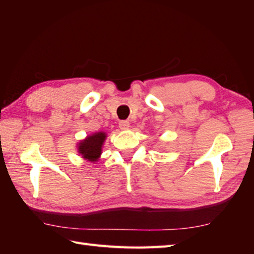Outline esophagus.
<instances>
[{
	"instance_id": "1",
	"label": "esophagus",
	"mask_w": 254,
	"mask_h": 254,
	"mask_svg": "<svg viewBox=\"0 0 254 254\" xmlns=\"http://www.w3.org/2000/svg\"><path fill=\"white\" fill-rule=\"evenodd\" d=\"M129 125H130V124H129L128 121H121L120 122V128L123 129V130L124 129H128Z\"/></svg>"
}]
</instances>
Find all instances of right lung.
I'll use <instances>...</instances> for the list:
<instances>
[{
	"label": "right lung",
	"mask_w": 254,
	"mask_h": 254,
	"mask_svg": "<svg viewBox=\"0 0 254 254\" xmlns=\"http://www.w3.org/2000/svg\"><path fill=\"white\" fill-rule=\"evenodd\" d=\"M104 132L93 133L92 136H89L86 140H83L78 146V152L82 155L83 159L88 161L95 162L101 154V148L105 140Z\"/></svg>",
	"instance_id": "right-lung-1"
}]
</instances>
